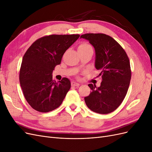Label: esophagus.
Instances as JSON below:
<instances>
[{"mask_svg": "<svg viewBox=\"0 0 152 152\" xmlns=\"http://www.w3.org/2000/svg\"><path fill=\"white\" fill-rule=\"evenodd\" d=\"M79 84L77 83V82H72V86H74V87H78L79 86Z\"/></svg>", "mask_w": 152, "mask_h": 152, "instance_id": "34e87169", "label": "esophagus"}]
</instances>
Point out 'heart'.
Wrapping results in <instances>:
<instances>
[{
	"label": "heart",
	"instance_id": "obj_1",
	"mask_svg": "<svg viewBox=\"0 0 152 152\" xmlns=\"http://www.w3.org/2000/svg\"><path fill=\"white\" fill-rule=\"evenodd\" d=\"M88 49H92L90 45L86 43L81 44L80 45H79V48H78V50H86Z\"/></svg>",
	"mask_w": 152,
	"mask_h": 152
}]
</instances>
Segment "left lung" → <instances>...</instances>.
<instances>
[{"instance_id": "1", "label": "left lung", "mask_w": 152, "mask_h": 152, "mask_svg": "<svg viewBox=\"0 0 152 152\" xmlns=\"http://www.w3.org/2000/svg\"><path fill=\"white\" fill-rule=\"evenodd\" d=\"M80 38L88 40L95 50V68L100 71L99 87L89 84L92 91L84 98L92 111L107 114L115 110L126 97L131 71L125 50L115 40L103 34H86Z\"/></svg>"}]
</instances>
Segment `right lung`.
I'll list each match as a JSON object with an SVG mask.
<instances>
[{
	"label": "right lung",
	"instance_id": "right-lung-1",
	"mask_svg": "<svg viewBox=\"0 0 152 152\" xmlns=\"http://www.w3.org/2000/svg\"><path fill=\"white\" fill-rule=\"evenodd\" d=\"M79 35H50L40 38L26 50L20 72V86L27 102L40 112L58 108L70 89V81L53 80L54 67Z\"/></svg>",
	"mask_w": 152,
	"mask_h": 152
}]
</instances>
